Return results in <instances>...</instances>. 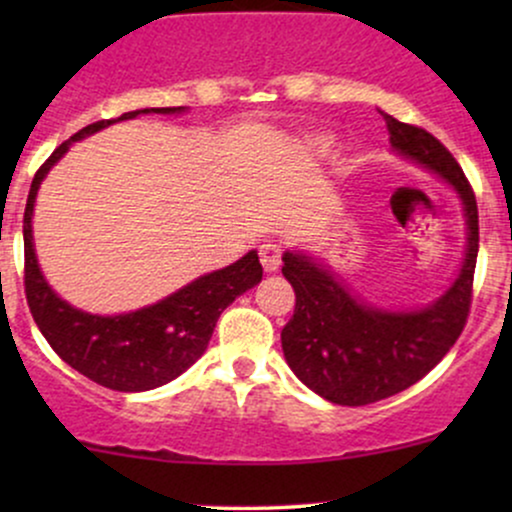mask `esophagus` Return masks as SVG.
Segmentation results:
<instances>
[{
  "label": "esophagus",
  "instance_id": "esophagus-1",
  "mask_svg": "<svg viewBox=\"0 0 512 512\" xmlns=\"http://www.w3.org/2000/svg\"><path fill=\"white\" fill-rule=\"evenodd\" d=\"M260 262H262L264 272H267V274L276 272V269H279V264H281V248H279V245H276V243L262 245V248H260Z\"/></svg>",
  "mask_w": 512,
  "mask_h": 512
}]
</instances>
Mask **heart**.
Masks as SVG:
<instances>
[{
    "instance_id": "obj_1",
    "label": "heart",
    "mask_w": 512,
    "mask_h": 512,
    "mask_svg": "<svg viewBox=\"0 0 512 512\" xmlns=\"http://www.w3.org/2000/svg\"><path fill=\"white\" fill-rule=\"evenodd\" d=\"M332 146V139L330 137H315L310 139V149L315 151V154H327Z\"/></svg>"
}]
</instances>
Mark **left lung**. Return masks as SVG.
<instances>
[{
	"label": "left lung",
	"mask_w": 512,
	"mask_h": 512,
	"mask_svg": "<svg viewBox=\"0 0 512 512\" xmlns=\"http://www.w3.org/2000/svg\"><path fill=\"white\" fill-rule=\"evenodd\" d=\"M390 149L448 182L462 204L464 245L455 279L436 301L397 310L366 301L308 250H286L281 274L296 291V310L281 330L289 368L315 395L344 407L380 402L407 390L450 351L472 303L479 214L472 187L452 154L426 129L383 113Z\"/></svg>",
	"instance_id": "1"
}]
</instances>
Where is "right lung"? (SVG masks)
<instances>
[{
	"label": "right lung",
	"mask_w": 512,
	"mask_h": 512,
	"mask_svg": "<svg viewBox=\"0 0 512 512\" xmlns=\"http://www.w3.org/2000/svg\"><path fill=\"white\" fill-rule=\"evenodd\" d=\"M182 115L187 108H142L122 113L117 120L93 122L57 146L35 173L23 214L26 250V298L35 325L55 354L93 383L117 392H146L185 373L207 351L216 320L238 296L262 281L257 250L216 272L197 276L161 301L117 315L86 313L67 303L45 279L33 243V211L43 180L69 146L139 115Z\"/></svg>",
	"instance_id": "add662e5"
}]
</instances>
